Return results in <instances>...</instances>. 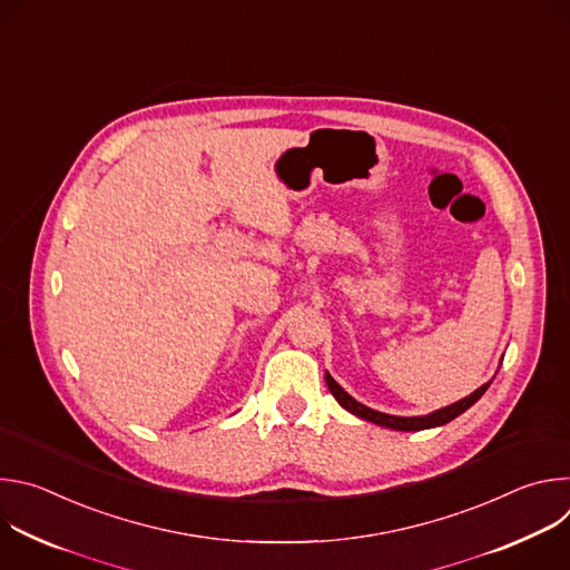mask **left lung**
Returning a JSON list of instances; mask_svg holds the SVG:
<instances>
[{
    "mask_svg": "<svg viewBox=\"0 0 570 570\" xmlns=\"http://www.w3.org/2000/svg\"><path fill=\"white\" fill-rule=\"evenodd\" d=\"M324 379H327V385H330L332 394L336 396V401L343 405L345 411H350L352 415H356V417H361V420H365V422H372V424H379V426H385V429H394V431H424V429L444 426V424H449L451 420H455L458 415H462L466 409H471V405L484 394V390L490 387V383H492V381H490V383L480 385V387H478L475 392H471L469 396H464V399H460V401L446 405V409L435 411V413H431V415H424V417H394V415H385V413L372 411V409H367V405L358 403L354 396H350V394L332 379L330 372L324 374Z\"/></svg>",
    "mask_w": 570,
    "mask_h": 570,
    "instance_id": "1",
    "label": "left lung"
}]
</instances>
